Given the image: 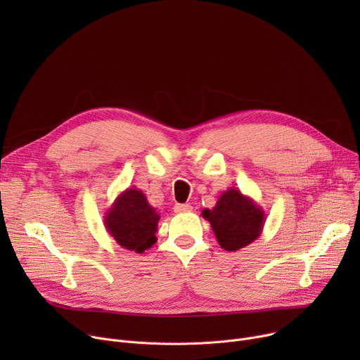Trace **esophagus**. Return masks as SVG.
<instances>
[{"label":"esophagus","mask_w":360,"mask_h":360,"mask_svg":"<svg viewBox=\"0 0 360 360\" xmlns=\"http://www.w3.org/2000/svg\"><path fill=\"white\" fill-rule=\"evenodd\" d=\"M193 207L190 204H175L174 205V212L175 213H186V212H191Z\"/></svg>","instance_id":"1"}]
</instances>
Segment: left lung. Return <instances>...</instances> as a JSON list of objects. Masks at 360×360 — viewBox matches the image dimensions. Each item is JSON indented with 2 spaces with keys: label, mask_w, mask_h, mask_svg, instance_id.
<instances>
[{
  "label": "left lung",
  "mask_w": 360,
  "mask_h": 360,
  "mask_svg": "<svg viewBox=\"0 0 360 360\" xmlns=\"http://www.w3.org/2000/svg\"><path fill=\"white\" fill-rule=\"evenodd\" d=\"M201 216L210 221L220 247L233 252L252 243L266 223L264 210L238 188L224 191L213 209H204Z\"/></svg>",
  "instance_id": "8db88e82"
}]
</instances>
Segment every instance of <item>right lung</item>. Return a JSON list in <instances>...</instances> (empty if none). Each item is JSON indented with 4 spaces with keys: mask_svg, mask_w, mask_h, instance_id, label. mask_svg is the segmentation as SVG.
<instances>
[{
    "mask_svg": "<svg viewBox=\"0 0 360 360\" xmlns=\"http://www.w3.org/2000/svg\"><path fill=\"white\" fill-rule=\"evenodd\" d=\"M108 233L121 248L143 254L156 243L158 223L160 220L155 207H151L141 190L127 188L103 216Z\"/></svg>",
    "mask_w": 360,
    "mask_h": 360,
    "instance_id": "obj_1",
    "label": "right lung"
}]
</instances>
